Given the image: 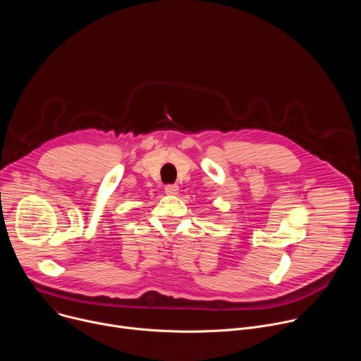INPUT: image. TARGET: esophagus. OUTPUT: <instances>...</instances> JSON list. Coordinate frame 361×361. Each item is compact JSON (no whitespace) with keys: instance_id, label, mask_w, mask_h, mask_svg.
Masks as SVG:
<instances>
[{"instance_id":"34e87169","label":"esophagus","mask_w":361,"mask_h":361,"mask_svg":"<svg viewBox=\"0 0 361 361\" xmlns=\"http://www.w3.org/2000/svg\"><path fill=\"white\" fill-rule=\"evenodd\" d=\"M164 190H166V192H167L169 195H176V194L178 192V185H177V184H167V185L164 187Z\"/></svg>"}]
</instances>
